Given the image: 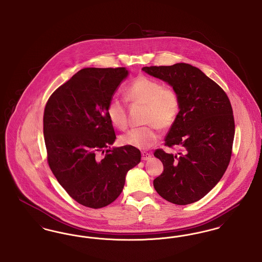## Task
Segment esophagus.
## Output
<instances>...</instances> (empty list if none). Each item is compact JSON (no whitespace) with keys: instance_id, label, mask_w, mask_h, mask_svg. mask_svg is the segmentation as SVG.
<instances>
[{"instance_id":"1","label":"esophagus","mask_w":262,"mask_h":262,"mask_svg":"<svg viewBox=\"0 0 262 262\" xmlns=\"http://www.w3.org/2000/svg\"><path fill=\"white\" fill-rule=\"evenodd\" d=\"M150 158H151V154L150 153L146 152V151H142L141 152V159L143 161H147V160H149Z\"/></svg>"}]
</instances>
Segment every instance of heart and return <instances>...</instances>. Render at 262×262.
Masks as SVG:
<instances>
[{"instance_id": "obj_1", "label": "heart", "mask_w": 262, "mask_h": 262, "mask_svg": "<svg viewBox=\"0 0 262 262\" xmlns=\"http://www.w3.org/2000/svg\"><path fill=\"white\" fill-rule=\"evenodd\" d=\"M125 99L133 103L145 104V126L135 127L121 137L124 145L146 149L160 138L158 126L167 128L173 125L181 110L180 97L174 88L164 86L158 79L140 75L125 88ZM107 116L115 127L127 126L126 105L124 100L114 97L108 102Z\"/></svg>"}]
</instances>
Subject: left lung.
I'll list each match as a JSON object with an SVG mask.
<instances>
[{
	"label": "left lung",
	"instance_id": "1",
	"mask_svg": "<svg viewBox=\"0 0 262 262\" xmlns=\"http://www.w3.org/2000/svg\"><path fill=\"white\" fill-rule=\"evenodd\" d=\"M142 71L168 82L181 101L178 118L165 138L166 146H179L181 152L155 150L164 171L153 181L154 188L174 204L199 201L218 184L231 160L235 121L230 100L191 64L144 67Z\"/></svg>",
	"mask_w": 262,
	"mask_h": 262
}]
</instances>
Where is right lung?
<instances>
[{
	"mask_svg": "<svg viewBox=\"0 0 262 262\" xmlns=\"http://www.w3.org/2000/svg\"><path fill=\"white\" fill-rule=\"evenodd\" d=\"M128 75L125 68H86L57 88L47 101L43 133L47 161L59 184L79 204L102 208L123 191L125 174L140 151L114 147L107 104Z\"/></svg>",
	"mask_w": 262,
	"mask_h": 262,
	"instance_id": "add662e5",
	"label": "right lung"
}]
</instances>
